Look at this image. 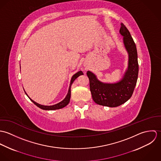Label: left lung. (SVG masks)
<instances>
[{
	"label": "left lung",
	"instance_id": "left-lung-1",
	"mask_svg": "<svg viewBox=\"0 0 161 161\" xmlns=\"http://www.w3.org/2000/svg\"><path fill=\"white\" fill-rule=\"evenodd\" d=\"M120 34L128 53V67L122 79L114 84L99 81L91 71L87 72L93 101L100 105L116 107L128 101L133 95L138 79L139 66L136 46L127 28L121 23Z\"/></svg>",
	"mask_w": 161,
	"mask_h": 161
}]
</instances>
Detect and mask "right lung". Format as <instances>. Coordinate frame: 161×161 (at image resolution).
<instances>
[{
	"label": "right lung",
	"instance_id": "add662e5",
	"mask_svg": "<svg viewBox=\"0 0 161 161\" xmlns=\"http://www.w3.org/2000/svg\"><path fill=\"white\" fill-rule=\"evenodd\" d=\"M84 74L83 72L82 71H79L78 72H77L76 74H75L71 78V80H70V86H69V91H68V93L66 97V98L63 100L61 101V102L56 104V105H51V106H46V105H40L36 102H35V101H33V100H31L28 96V95L26 94V93L25 92L26 95L28 97V98L30 99V100L35 104L38 107L40 108L42 110H58V109H60V108H62L64 107H66L70 102V87H71V85L74 82V81L75 80V79H77L79 76H80V75H82Z\"/></svg>",
	"mask_w": 161,
	"mask_h": 161
}]
</instances>
